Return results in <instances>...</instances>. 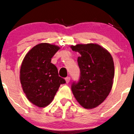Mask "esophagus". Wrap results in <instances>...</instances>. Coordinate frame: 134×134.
<instances>
[{"instance_id":"34e87169","label":"esophagus","mask_w":134,"mask_h":134,"mask_svg":"<svg viewBox=\"0 0 134 134\" xmlns=\"http://www.w3.org/2000/svg\"><path fill=\"white\" fill-rule=\"evenodd\" d=\"M65 80H66V83H68L70 82V78L69 77V76H67V77L65 79Z\"/></svg>"}]
</instances>
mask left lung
Returning <instances> with one entry per match:
<instances>
[{
	"mask_svg": "<svg viewBox=\"0 0 134 134\" xmlns=\"http://www.w3.org/2000/svg\"><path fill=\"white\" fill-rule=\"evenodd\" d=\"M71 48L80 54L77 60L80 79L72 84L71 89L82 107L94 108L105 100L113 86V58L108 51L94 43L78 44Z\"/></svg>",
	"mask_w": 134,
	"mask_h": 134,
	"instance_id": "1",
	"label": "left lung"
}]
</instances>
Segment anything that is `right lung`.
Instances as JSON below:
<instances>
[{"mask_svg":"<svg viewBox=\"0 0 134 134\" xmlns=\"http://www.w3.org/2000/svg\"><path fill=\"white\" fill-rule=\"evenodd\" d=\"M60 49L47 43L36 45L26 54L20 70V80L28 100L39 107L53 100L60 85L66 80L59 76L58 68L51 63Z\"/></svg>","mask_w":134,"mask_h":134,"instance_id":"add662e5","label":"right lung"}]
</instances>
